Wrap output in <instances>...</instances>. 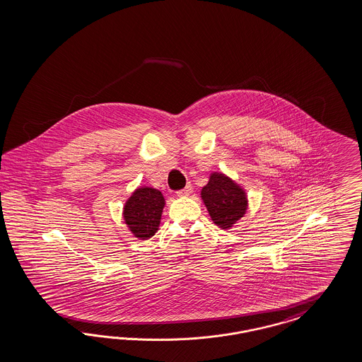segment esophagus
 Returning a JSON list of instances; mask_svg holds the SVG:
<instances>
[{
    "label": "esophagus",
    "mask_w": 362,
    "mask_h": 362,
    "mask_svg": "<svg viewBox=\"0 0 362 362\" xmlns=\"http://www.w3.org/2000/svg\"><path fill=\"white\" fill-rule=\"evenodd\" d=\"M191 192H192V187H191V185H188V186L185 187V188L176 191V195H177V197H188Z\"/></svg>",
    "instance_id": "34e87169"
}]
</instances>
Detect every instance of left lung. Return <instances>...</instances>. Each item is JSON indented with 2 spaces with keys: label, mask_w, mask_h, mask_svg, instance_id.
Returning <instances> with one entry per match:
<instances>
[{
  "label": "left lung",
  "mask_w": 362,
  "mask_h": 362,
  "mask_svg": "<svg viewBox=\"0 0 362 362\" xmlns=\"http://www.w3.org/2000/svg\"><path fill=\"white\" fill-rule=\"evenodd\" d=\"M202 199L211 219L223 230L243 218L248 204L244 189L220 173L211 174L209 183L202 188Z\"/></svg>",
  "instance_id": "8db88e82"
}]
</instances>
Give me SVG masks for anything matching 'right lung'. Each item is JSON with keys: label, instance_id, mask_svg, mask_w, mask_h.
<instances>
[{"label": "right lung", "instance_id": "add662e5", "mask_svg": "<svg viewBox=\"0 0 362 362\" xmlns=\"http://www.w3.org/2000/svg\"><path fill=\"white\" fill-rule=\"evenodd\" d=\"M163 207L165 197L159 189L151 187L136 188L124 204L123 218L134 236L144 240L158 230Z\"/></svg>", "mask_w": 362, "mask_h": 362}]
</instances>
